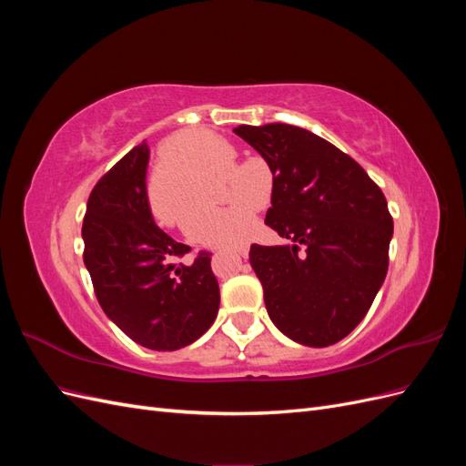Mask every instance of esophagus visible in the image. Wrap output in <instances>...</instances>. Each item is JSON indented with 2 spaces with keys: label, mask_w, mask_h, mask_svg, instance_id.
Returning <instances> with one entry per match:
<instances>
[{
  "label": "esophagus",
  "mask_w": 466,
  "mask_h": 466,
  "mask_svg": "<svg viewBox=\"0 0 466 466\" xmlns=\"http://www.w3.org/2000/svg\"><path fill=\"white\" fill-rule=\"evenodd\" d=\"M235 255H237L238 258H247V255H248V247H241V248H237V250H235Z\"/></svg>",
  "instance_id": "obj_1"
}]
</instances>
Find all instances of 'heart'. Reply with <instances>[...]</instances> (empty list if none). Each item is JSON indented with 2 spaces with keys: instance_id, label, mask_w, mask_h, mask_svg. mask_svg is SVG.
Returning a JSON list of instances; mask_svg holds the SVG:
<instances>
[{
  "instance_id": "heart-1",
  "label": "heart",
  "mask_w": 466,
  "mask_h": 466,
  "mask_svg": "<svg viewBox=\"0 0 466 466\" xmlns=\"http://www.w3.org/2000/svg\"><path fill=\"white\" fill-rule=\"evenodd\" d=\"M235 151L223 137L208 130L178 132L159 163V171L149 180V206L163 223H177L196 198L198 188L218 175L223 178L219 198L233 202L228 208H196L182 221V229L192 241L209 247H235L248 235L255 209L262 208V182L243 175L233 165Z\"/></svg>"
}]
</instances>
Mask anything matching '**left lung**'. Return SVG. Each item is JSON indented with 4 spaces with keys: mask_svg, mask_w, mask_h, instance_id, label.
Instances as JSON below:
<instances>
[{
    "mask_svg": "<svg viewBox=\"0 0 466 466\" xmlns=\"http://www.w3.org/2000/svg\"><path fill=\"white\" fill-rule=\"evenodd\" d=\"M272 171L264 223L289 245H250L266 311L291 340L340 342L368 315L389 268L392 216L361 165L291 124L237 126Z\"/></svg>",
    "mask_w": 466,
    "mask_h": 466,
    "instance_id": "8db88e82",
    "label": "left lung"
}]
</instances>
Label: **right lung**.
I'll list each match as a JSON object with an SVG mask.
<instances>
[{
	"label": "right lung",
	"mask_w": 466,
	"mask_h": 466,
	"mask_svg": "<svg viewBox=\"0 0 466 466\" xmlns=\"http://www.w3.org/2000/svg\"><path fill=\"white\" fill-rule=\"evenodd\" d=\"M146 139L105 173L89 194L83 218V262L106 317L139 346L173 351L214 324L219 286L211 252H190L153 221L146 171Z\"/></svg>",
	"instance_id": "1"
}]
</instances>
